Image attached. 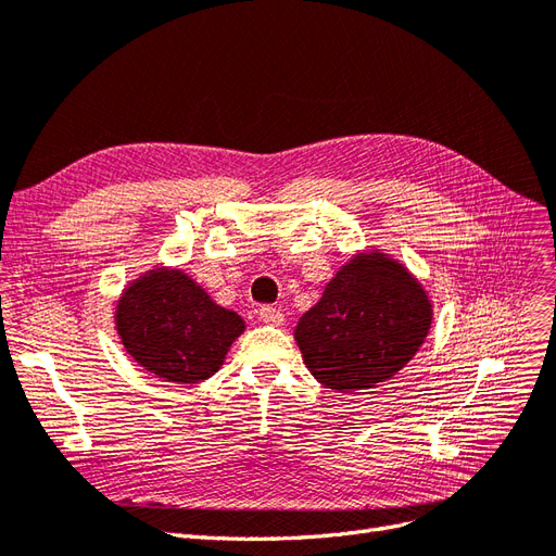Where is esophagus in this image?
Returning <instances> with one entry per match:
<instances>
[{
    "instance_id": "esophagus-1",
    "label": "esophagus",
    "mask_w": 556,
    "mask_h": 556,
    "mask_svg": "<svg viewBox=\"0 0 556 556\" xmlns=\"http://www.w3.org/2000/svg\"><path fill=\"white\" fill-rule=\"evenodd\" d=\"M258 316H261V321H265V324H269V326H281V324H283L281 309H279V307H273V305H263V307L258 309Z\"/></svg>"
}]
</instances>
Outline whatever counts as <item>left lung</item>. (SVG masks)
Returning <instances> with one entry per match:
<instances>
[{
	"label": "left lung",
	"instance_id": "8db88e82",
	"mask_svg": "<svg viewBox=\"0 0 556 556\" xmlns=\"http://www.w3.org/2000/svg\"><path fill=\"white\" fill-rule=\"evenodd\" d=\"M433 305L407 267L382 251L356 253L309 312L295 342L316 382L338 393L372 389L419 352Z\"/></svg>",
	"mask_w": 556,
	"mask_h": 556
}]
</instances>
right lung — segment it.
Here are the masks:
<instances>
[{
    "label": "right lung",
    "instance_id": "obj_1",
    "mask_svg": "<svg viewBox=\"0 0 556 556\" xmlns=\"http://www.w3.org/2000/svg\"><path fill=\"white\" fill-rule=\"evenodd\" d=\"M114 321L125 352L177 384H198L218 372L244 332L240 314L216 305L198 281L169 267L135 279L121 293Z\"/></svg>",
    "mask_w": 556,
    "mask_h": 556
}]
</instances>
